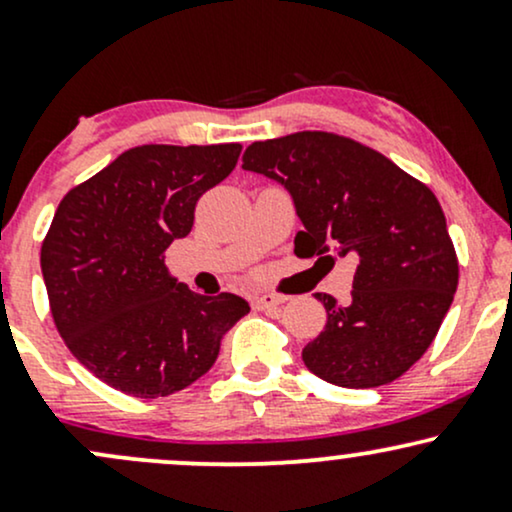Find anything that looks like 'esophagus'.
<instances>
[{"mask_svg":"<svg viewBox=\"0 0 512 512\" xmlns=\"http://www.w3.org/2000/svg\"><path fill=\"white\" fill-rule=\"evenodd\" d=\"M284 301H286V298L276 296V293H257V296L252 298V308H255V310H272Z\"/></svg>","mask_w":512,"mask_h":512,"instance_id":"obj_1","label":"esophagus"}]
</instances>
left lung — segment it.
I'll return each instance as SVG.
<instances>
[{
    "label": "left lung",
    "mask_w": 512,
    "mask_h": 512,
    "mask_svg": "<svg viewBox=\"0 0 512 512\" xmlns=\"http://www.w3.org/2000/svg\"><path fill=\"white\" fill-rule=\"evenodd\" d=\"M243 168L289 190L303 223L298 257L358 260L349 303L315 293L327 325L303 349L310 373L351 390L407 373L436 339L460 276L436 195L390 158L332 132L250 144Z\"/></svg>",
    "instance_id": "1"
}]
</instances>
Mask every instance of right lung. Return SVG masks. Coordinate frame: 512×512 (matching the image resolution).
I'll use <instances>...</instances> for the list:
<instances>
[{"instance_id": "1", "label": "right lung", "mask_w": 512, "mask_h": 512, "mask_svg": "<svg viewBox=\"0 0 512 512\" xmlns=\"http://www.w3.org/2000/svg\"><path fill=\"white\" fill-rule=\"evenodd\" d=\"M240 144L134 146L69 190L40 250L52 320L105 385L156 399L185 390L250 313L233 293L202 296L168 274L166 250L199 197L236 168Z\"/></svg>"}]
</instances>
